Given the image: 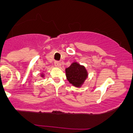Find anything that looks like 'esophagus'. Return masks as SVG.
Segmentation results:
<instances>
[{
    "instance_id": "1",
    "label": "esophagus",
    "mask_w": 133,
    "mask_h": 133,
    "mask_svg": "<svg viewBox=\"0 0 133 133\" xmlns=\"http://www.w3.org/2000/svg\"><path fill=\"white\" fill-rule=\"evenodd\" d=\"M54 63H55V65L58 67V68H60V67L61 66V63H60L59 61H55Z\"/></svg>"
}]
</instances>
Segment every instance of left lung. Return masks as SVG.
<instances>
[{"label":"left lung","instance_id":"left-lung-1","mask_svg":"<svg viewBox=\"0 0 133 133\" xmlns=\"http://www.w3.org/2000/svg\"><path fill=\"white\" fill-rule=\"evenodd\" d=\"M68 81L76 87H80L88 76L86 69L76 62H74L65 69Z\"/></svg>","mask_w":133,"mask_h":133}]
</instances>
